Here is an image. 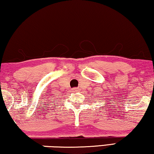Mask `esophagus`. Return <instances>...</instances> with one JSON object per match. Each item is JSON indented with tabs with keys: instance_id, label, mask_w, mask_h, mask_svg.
<instances>
[{
	"instance_id": "34e87169",
	"label": "esophagus",
	"mask_w": 154,
	"mask_h": 154,
	"mask_svg": "<svg viewBox=\"0 0 154 154\" xmlns=\"http://www.w3.org/2000/svg\"><path fill=\"white\" fill-rule=\"evenodd\" d=\"M73 91V92H75V91H77V89H73V90H72Z\"/></svg>"
}]
</instances>
